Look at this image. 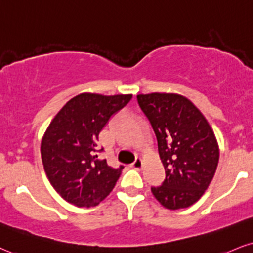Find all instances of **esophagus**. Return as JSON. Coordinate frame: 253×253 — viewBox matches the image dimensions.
Returning <instances> with one entry per match:
<instances>
[{"label":"esophagus","instance_id":"1","mask_svg":"<svg viewBox=\"0 0 253 253\" xmlns=\"http://www.w3.org/2000/svg\"><path fill=\"white\" fill-rule=\"evenodd\" d=\"M142 165H144V163H142V160L140 159V158H136L134 163L132 164V167H133V169H141V167H142Z\"/></svg>","mask_w":253,"mask_h":253}]
</instances>
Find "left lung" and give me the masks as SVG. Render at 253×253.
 <instances>
[{
	"mask_svg": "<svg viewBox=\"0 0 253 253\" xmlns=\"http://www.w3.org/2000/svg\"><path fill=\"white\" fill-rule=\"evenodd\" d=\"M138 103L152 125L165 167V180L151 187L164 208L185 209L208 190L219 160L213 130L202 112L179 94H139Z\"/></svg>",
	"mask_w": 253,
	"mask_h": 253,
	"instance_id": "1",
	"label": "left lung"
}]
</instances>
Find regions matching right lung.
<instances>
[{
  "instance_id": "obj_1",
  "label": "right lung",
  "mask_w": 253,
  "mask_h": 253,
  "mask_svg": "<svg viewBox=\"0 0 253 253\" xmlns=\"http://www.w3.org/2000/svg\"><path fill=\"white\" fill-rule=\"evenodd\" d=\"M130 99L132 94L82 93L51 120L41 142L42 164L51 186L66 202L90 208L112 192L124 166L113 169L99 159L103 151L100 132Z\"/></svg>"
}]
</instances>
